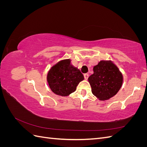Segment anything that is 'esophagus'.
<instances>
[{
  "label": "esophagus",
  "instance_id": "obj_1",
  "mask_svg": "<svg viewBox=\"0 0 147 147\" xmlns=\"http://www.w3.org/2000/svg\"><path fill=\"white\" fill-rule=\"evenodd\" d=\"M84 77L85 80H88V77H89V74H84Z\"/></svg>",
  "mask_w": 147,
  "mask_h": 147
}]
</instances>
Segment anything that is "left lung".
Returning a JSON list of instances; mask_svg holds the SVG:
<instances>
[{"label":"left lung","instance_id":"1","mask_svg":"<svg viewBox=\"0 0 147 147\" xmlns=\"http://www.w3.org/2000/svg\"><path fill=\"white\" fill-rule=\"evenodd\" d=\"M94 73L88 78L91 91L100 100L110 99L121 88L123 74L112 61L102 60L93 67Z\"/></svg>","mask_w":147,"mask_h":147}]
</instances>
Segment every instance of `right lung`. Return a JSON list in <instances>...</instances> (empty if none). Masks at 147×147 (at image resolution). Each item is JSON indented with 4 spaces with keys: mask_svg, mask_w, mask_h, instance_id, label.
<instances>
[{
    "mask_svg": "<svg viewBox=\"0 0 147 147\" xmlns=\"http://www.w3.org/2000/svg\"><path fill=\"white\" fill-rule=\"evenodd\" d=\"M70 59L59 61L51 67L47 74V82L51 90L61 96H68L84 80L80 70L71 64Z\"/></svg>",
    "mask_w": 147,
    "mask_h": 147,
    "instance_id": "obj_1",
    "label": "right lung"
}]
</instances>
